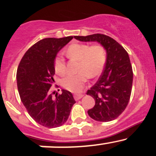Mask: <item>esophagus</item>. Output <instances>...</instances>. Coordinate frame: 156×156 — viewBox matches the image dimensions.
<instances>
[{
	"mask_svg": "<svg viewBox=\"0 0 156 156\" xmlns=\"http://www.w3.org/2000/svg\"><path fill=\"white\" fill-rule=\"evenodd\" d=\"M83 97H84L83 94H75V95H74V99H75V100H80V99L82 98Z\"/></svg>",
	"mask_w": 156,
	"mask_h": 156,
	"instance_id": "34e87169",
	"label": "esophagus"
}]
</instances>
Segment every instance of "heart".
<instances>
[{
  "label": "heart",
  "instance_id": "b5f03b06",
  "mask_svg": "<svg viewBox=\"0 0 156 156\" xmlns=\"http://www.w3.org/2000/svg\"><path fill=\"white\" fill-rule=\"evenodd\" d=\"M66 53L71 59L79 61L78 70L80 72L76 75H66L61 84L71 92H80L87 81V75L93 78L100 73L106 62V52L100 45L90 47L85 44H73L67 49ZM54 69L59 75L65 73V59L61 54L55 58Z\"/></svg>",
  "mask_w": 156,
  "mask_h": 156
}]
</instances>
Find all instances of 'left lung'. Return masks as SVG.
<instances>
[{
    "instance_id": "1",
    "label": "left lung",
    "mask_w": 156,
    "mask_h": 156,
    "mask_svg": "<svg viewBox=\"0 0 156 156\" xmlns=\"http://www.w3.org/2000/svg\"><path fill=\"white\" fill-rule=\"evenodd\" d=\"M74 37L82 42H97L106 50L103 73L99 81L87 92V95L95 100V106L87 113L97 122L115 120L125 111L131 94L133 70L128 53L115 40L105 34Z\"/></svg>"
}]
</instances>
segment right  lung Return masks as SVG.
I'll list each match as a JSON object with an SVG mask.
<instances>
[{
	"label": "right lung",
	"mask_w": 156,
	"mask_h": 156,
	"mask_svg": "<svg viewBox=\"0 0 156 156\" xmlns=\"http://www.w3.org/2000/svg\"><path fill=\"white\" fill-rule=\"evenodd\" d=\"M72 38L69 36L39 41L25 53L17 69V87L22 103L29 115L42 126H62L75 103L72 94L66 90L62 89V94L55 98L50 93L55 82V58Z\"/></svg>",
	"instance_id": "right-lung-1"
}]
</instances>
